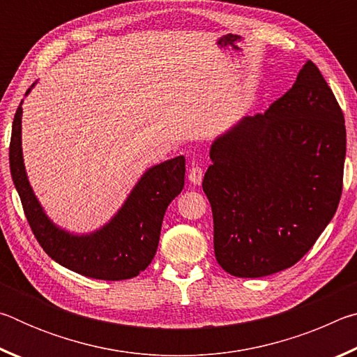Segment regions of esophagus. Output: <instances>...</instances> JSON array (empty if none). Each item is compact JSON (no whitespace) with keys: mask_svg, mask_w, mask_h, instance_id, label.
<instances>
[{"mask_svg":"<svg viewBox=\"0 0 357 357\" xmlns=\"http://www.w3.org/2000/svg\"><path fill=\"white\" fill-rule=\"evenodd\" d=\"M189 181L193 185H200L203 183V168L198 165H192L189 170Z\"/></svg>","mask_w":357,"mask_h":357,"instance_id":"34e87169","label":"esophagus"}]
</instances>
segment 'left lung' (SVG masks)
<instances>
[{
	"label": "left lung",
	"instance_id": "left-lung-1",
	"mask_svg": "<svg viewBox=\"0 0 357 357\" xmlns=\"http://www.w3.org/2000/svg\"><path fill=\"white\" fill-rule=\"evenodd\" d=\"M345 154L342 108L307 61L291 89L211 146L203 190L222 269L257 279L298 263L335 214Z\"/></svg>",
	"mask_w": 357,
	"mask_h": 357
}]
</instances>
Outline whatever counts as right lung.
Instances as JSON below:
<instances>
[{
    "mask_svg": "<svg viewBox=\"0 0 357 357\" xmlns=\"http://www.w3.org/2000/svg\"><path fill=\"white\" fill-rule=\"evenodd\" d=\"M22 113L20 104L12 123L10 174L29 227L42 249L64 268L91 279L126 280L140 274L155 255L168 204L184 187V155L144 172L128 200L104 227L89 234H74L48 219L29 185L22 153Z\"/></svg>",
    "mask_w": 357,
    "mask_h": 357,
    "instance_id": "right-lung-1",
    "label": "right lung"
}]
</instances>
